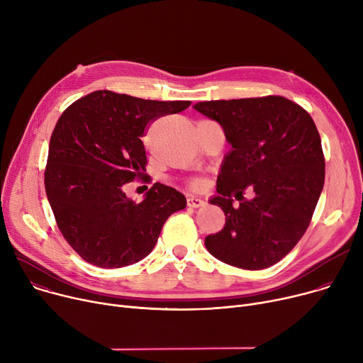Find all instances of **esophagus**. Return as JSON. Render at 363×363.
<instances>
[{
  "label": "esophagus",
  "mask_w": 363,
  "mask_h": 363,
  "mask_svg": "<svg viewBox=\"0 0 363 363\" xmlns=\"http://www.w3.org/2000/svg\"><path fill=\"white\" fill-rule=\"evenodd\" d=\"M187 205H189L190 208H201V206H205L206 202H205L203 199L198 198V196H189V198H187Z\"/></svg>",
  "instance_id": "34e87169"
}]
</instances>
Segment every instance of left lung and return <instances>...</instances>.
<instances>
[{
    "label": "left lung",
    "mask_w": 363,
    "mask_h": 363,
    "mask_svg": "<svg viewBox=\"0 0 363 363\" xmlns=\"http://www.w3.org/2000/svg\"><path fill=\"white\" fill-rule=\"evenodd\" d=\"M193 108L218 122L231 145L218 196L209 201L224 211L225 227L205 238L208 252L240 269L270 267L305 234L324 186L317 126L308 111L281 96L201 101ZM245 188L254 190L252 200L242 196Z\"/></svg>",
    "instance_id": "left-lung-1"
}]
</instances>
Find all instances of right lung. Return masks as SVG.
Returning <instances> with one entry per match:
<instances>
[{"mask_svg": "<svg viewBox=\"0 0 363 363\" xmlns=\"http://www.w3.org/2000/svg\"><path fill=\"white\" fill-rule=\"evenodd\" d=\"M189 106L99 90L64 111L50 136L45 189L58 228L82 260L103 269L143 260L167 218L186 208L184 194L170 186L155 183L135 203L123 184L144 177L145 128Z\"/></svg>", "mask_w": 363, "mask_h": 363, "instance_id": "obj_1", "label": "right lung"}]
</instances>
